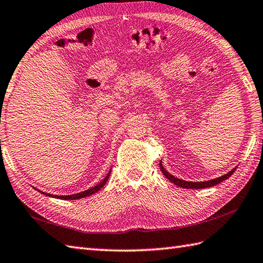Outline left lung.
I'll list each match as a JSON object with an SVG mask.
<instances>
[{
	"mask_svg": "<svg viewBox=\"0 0 263 263\" xmlns=\"http://www.w3.org/2000/svg\"><path fill=\"white\" fill-rule=\"evenodd\" d=\"M160 166V170L161 173L164 175V177L168 180H170L173 182V184H175L176 186H179L181 188H187V189H201V188H209V187H212V186H215L217 184H221V182L223 180H227L228 178H230V177L233 175V173L235 172V168H233L231 170V172H229L228 174H225L221 177H218V178H215V179H212V180H207V181H198V182H195V181H186V180H182V179H179L177 178V177L173 176L172 174H169L166 169L163 168L162 163L160 161L159 163Z\"/></svg>",
	"mask_w": 263,
	"mask_h": 263,
	"instance_id": "left-lung-1",
	"label": "left lung"
}]
</instances>
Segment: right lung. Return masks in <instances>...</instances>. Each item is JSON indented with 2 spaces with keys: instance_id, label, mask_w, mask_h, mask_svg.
<instances>
[{
  "instance_id": "obj_1",
  "label": "right lung",
  "mask_w": 263,
  "mask_h": 263,
  "mask_svg": "<svg viewBox=\"0 0 263 263\" xmlns=\"http://www.w3.org/2000/svg\"><path fill=\"white\" fill-rule=\"evenodd\" d=\"M109 174H111V170H109V172L107 173V175H106V177L105 178H104L100 184H97L96 186H94V187H91V188H88L87 191H85V192H81V193H78V194H72V195H66V196H58V195H51V194H48V193H44V192H40L41 194H44V195H46V196H49V197H53V198H59V199H65V200H67V199H69V200H71V199H79V198H84V197H87V196H90V195H93V194H95L96 192H99L100 189L106 184V181H107V179H108V177H109ZM36 191H38V189H36Z\"/></svg>"
}]
</instances>
